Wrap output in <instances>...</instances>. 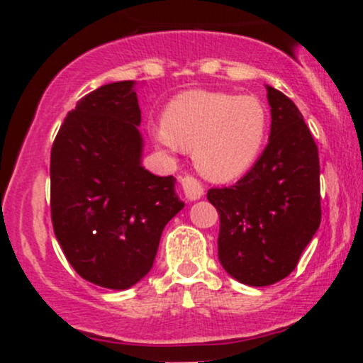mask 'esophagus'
Returning a JSON list of instances; mask_svg holds the SVG:
<instances>
[{"mask_svg": "<svg viewBox=\"0 0 363 363\" xmlns=\"http://www.w3.org/2000/svg\"><path fill=\"white\" fill-rule=\"evenodd\" d=\"M181 186L182 191H184L187 199H199L203 196V186L198 179L193 176H182L181 177Z\"/></svg>", "mask_w": 363, "mask_h": 363, "instance_id": "34e87169", "label": "esophagus"}]
</instances>
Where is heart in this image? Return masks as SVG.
Masks as SVG:
<instances>
[{
	"label": "heart",
	"mask_w": 363,
	"mask_h": 363,
	"mask_svg": "<svg viewBox=\"0 0 363 363\" xmlns=\"http://www.w3.org/2000/svg\"><path fill=\"white\" fill-rule=\"evenodd\" d=\"M269 112L259 99L228 91H182L165 106L153 138L170 152L193 150L196 169L216 182L240 177L259 158Z\"/></svg>",
	"instance_id": "obj_1"
}]
</instances>
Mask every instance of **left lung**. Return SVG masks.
<instances>
[{"mask_svg": "<svg viewBox=\"0 0 363 363\" xmlns=\"http://www.w3.org/2000/svg\"><path fill=\"white\" fill-rule=\"evenodd\" d=\"M269 143L245 176L211 187L220 216L218 257L230 277L266 286L294 272L320 223L319 153L301 111L268 86Z\"/></svg>", "mask_w": 363, "mask_h": 363, "instance_id": "8db88e82", "label": "left lung"}]
</instances>
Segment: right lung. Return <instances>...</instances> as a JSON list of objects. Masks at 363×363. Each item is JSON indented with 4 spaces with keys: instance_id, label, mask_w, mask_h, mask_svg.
Returning <instances> with one entry per match:
<instances>
[{
    "instance_id": "obj_1",
    "label": "right lung",
    "mask_w": 363,
    "mask_h": 363,
    "mask_svg": "<svg viewBox=\"0 0 363 363\" xmlns=\"http://www.w3.org/2000/svg\"><path fill=\"white\" fill-rule=\"evenodd\" d=\"M133 82L90 91L51 150V218L83 280L126 290L153 266L164 227L184 208L174 177L141 167V111Z\"/></svg>"
}]
</instances>
